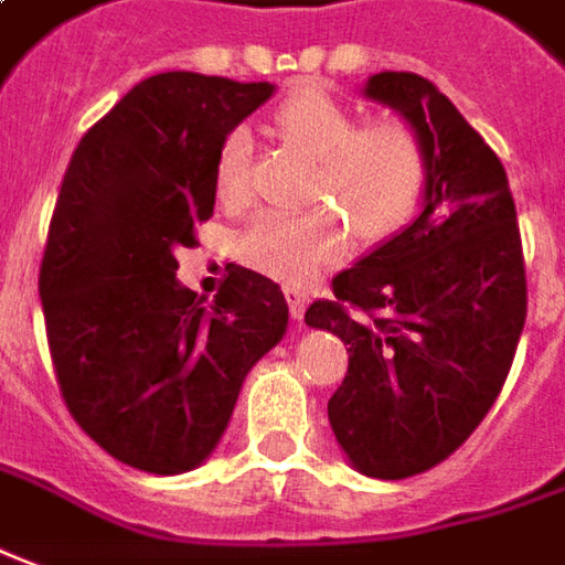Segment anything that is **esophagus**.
I'll return each instance as SVG.
<instances>
[{
  "instance_id": "1",
  "label": "esophagus",
  "mask_w": 565,
  "mask_h": 565,
  "mask_svg": "<svg viewBox=\"0 0 565 565\" xmlns=\"http://www.w3.org/2000/svg\"><path fill=\"white\" fill-rule=\"evenodd\" d=\"M284 297H287V306H290L294 321H302L306 306H309V294H306V290H299V287H284Z\"/></svg>"
}]
</instances>
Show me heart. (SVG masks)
<instances>
[{"instance_id": "heart-1", "label": "heart", "mask_w": 565, "mask_h": 565, "mask_svg": "<svg viewBox=\"0 0 565 565\" xmlns=\"http://www.w3.org/2000/svg\"><path fill=\"white\" fill-rule=\"evenodd\" d=\"M271 126L287 145L318 160L309 201L332 206L259 213L237 241V253L247 266L278 281L306 284L347 250L349 225L355 237L380 241L408 218L427 163L420 141L405 122L359 126L355 110L328 92L299 89L275 110ZM250 132L244 126L222 138L216 194L225 206H244L250 198Z\"/></svg>"}]
</instances>
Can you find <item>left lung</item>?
Here are the masks:
<instances>
[{
    "label": "left lung",
    "instance_id": "left-lung-1",
    "mask_svg": "<svg viewBox=\"0 0 565 565\" xmlns=\"http://www.w3.org/2000/svg\"><path fill=\"white\" fill-rule=\"evenodd\" d=\"M424 148L420 213L333 278L306 324L347 343L328 402L347 460L405 479L445 460L489 414L525 324L523 244L508 172L460 110L408 71L367 76Z\"/></svg>",
    "mask_w": 565,
    "mask_h": 565
}]
</instances>
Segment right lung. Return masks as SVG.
Masks as SVG:
<instances>
[{
    "mask_svg": "<svg viewBox=\"0 0 565 565\" xmlns=\"http://www.w3.org/2000/svg\"><path fill=\"white\" fill-rule=\"evenodd\" d=\"M275 95L157 73L79 138L40 268L57 386L110 458L157 476L213 455L250 367L287 333V299L232 266L213 302L175 278V250L216 206L222 138Z\"/></svg>",
    "mask_w": 565,
    "mask_h": 565,
    "instance_id": "add662e5",
    "label": "right lung"
}]
</instances>
